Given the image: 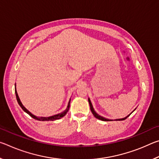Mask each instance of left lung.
<instances>
[{
	"label": "left lung",
	"instance_id": "left-lung-1",
	"mask_svg": "<svg viewBox=\"0 0 159 159\" xmlns=\"http://www.w3.org/2000/svg\"><path fill=\"white\" fill-rule=\"evenodd\" d=\"M88 102H89V104H90V110H91V111H92L93 114L94 115V116L98 118V119H99V120H104V121H110V120H109V119H107V118H103L102 116H99L95 111H94L93 107V105H92V103H91L90 99H88ZM129 116H130V115H129ZM128 116L125 117V118H122V119H118V120H123L126 119V118H127Z\"/></svg>",
	"mask_w": 159,
	"mask_h": 159
}]
</instances>
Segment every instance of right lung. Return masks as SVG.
I'll list each match as a JSON object with an SVG mask.
<instances>
[{
	"label": "right lung",
	"instance_id": "right-lung-1",
	"mask_svg": "<svg viewBox=\"0 0 159 159\" xmlns=\"http://www.w3.org/2000/svg\"><path fill=\"white\" fill-rule=\"evenodd\" d=\"M15 94H16V98H17V102L19 104V105H20L21 107V108L24 111H25L26 113H27V114L30 116L31 117H32L33 118H34V119L36 120H42V121H49V120H57V119H60V118H62L63 116H64L66 114V113L68 112L69 109V107H70V102H71V99H70L69 102V104H68V107H67V108L66 110H64V111L63 112L60 113V114H58L57 115H55V116H50V117H41V118H39V117H36L34 115L31 114L30 112H29L27 109H26L25 107H24L22 105V104H21V102H20V98H19L18 97V95H17V91H16V89H15Z\"/></svg>",
	"mask_w": 159,
	"mask_h": 159
}]
</instances>
